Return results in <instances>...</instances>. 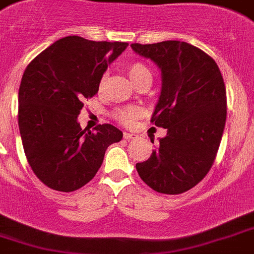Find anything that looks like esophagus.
<instances>
[{"instance_id": "1", "label": "esophagus", "mask_w": 254, "mask_h": 254, "mask_svg": "<svg viewBox=\"0 0 254 254\" xmlns=\"http://www.w3.org/2000/svg\"><path fill=\"white\" fill-rule=\"evenodd\" d=\"M123 137H125L126 139H134V138H137V134L136 133H129V132H125V133H123Z\"/></svg>"}]
</instances>
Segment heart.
Returning a JSON list of instances; mask_svg holds the SVG:
<instances>
[{"label": "heart", "instance_id": "heart-1", "mask_svg": "<svg viewBox=\"0 0 254 254\" xmlns=\"http://www.w3.org/2000/svg\"><path fill=\"white\" fill-rule=\"evenodd\" d=\"M126 70H127V74H128L129 79L132 80L134 85H139L142 84V83H151L152 81V74H151L150 69L143 64L142 62H139V60H134V62H129L128 64L126 65ZM104 83H106V75L102 76L99 79V89H103ZM142 115V111L141 108L136 106H129V107H123V108L117 109L113 113V117L118 121L120 123L126 126H129L132 123H134V121L137 120L138 117H141Z\"/></svg>", "mask_w": 254, "mask_h": 254}]
</instances>
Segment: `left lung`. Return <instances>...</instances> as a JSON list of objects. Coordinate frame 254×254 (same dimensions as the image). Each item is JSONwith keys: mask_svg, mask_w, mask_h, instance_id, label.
<instances>
[{"mask_svg": "<svg viewBox=\"0 0 254 254\" xmlns=\"http://www.w3.org/2000/svg\"><path fill=\"white\" fill-rule=\"evenodd\" d=\"M131 48L161 69V95L151 122L167 129L150 159L136 164L137 173L155 191L183 194L205 178L217 157L227 120L223 75L210 55L184 41Z\"/></svg>", "mask_w": 254, "mask_h": 254, "instance_id": "1", "label": "left lung"}]
</instances>
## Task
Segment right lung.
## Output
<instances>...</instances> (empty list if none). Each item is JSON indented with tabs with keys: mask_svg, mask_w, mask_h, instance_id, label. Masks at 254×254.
<instances>
[{
	"mask_svg": "<svg viewBox=\"0 0 254 254\" xmlns=\"http://www.w3.org/2000/svg\"><path fill=\"white\" fill-rule=\"evenodd\" d=\"M127 43L66 36L31 60L18 89V128L25 155L41 183L57 191L80 189L95 176L107 147L123 133L104 123L81 129L84 101L98 93L99 79Z\"/></svg>",
	"mask_w": 254,
	"mask_h": 254,
	"instance_id": "right-lung-1",
	"label": "right lung"
}]
</instances>
